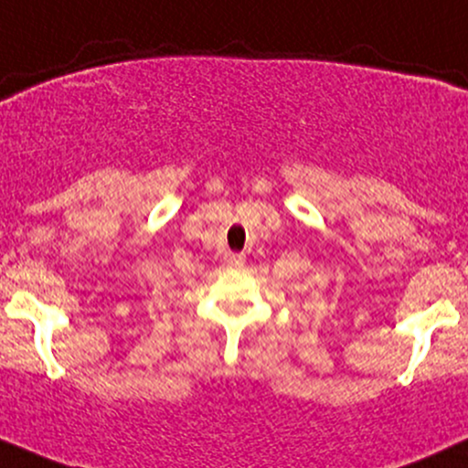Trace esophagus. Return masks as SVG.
I'll return each mask as SVG.
<instances>
[{"mask_svg": "<svg viewBox=\"0 0 468 468\" xmlns=\"http://www.w3.org/2000/svg\"><path fill=\"white\" fill-rule=\"evenodd\" d=\"M243 256L240 254H234V251H225V256H223V262L225 265H232V267H239V265H243Z\"/></svg>", "mask_w": 468, "mask_h": 468, "instance_id": "obj_1", "label": "esophagus"}]
</instances>
